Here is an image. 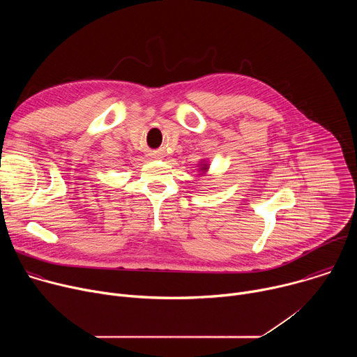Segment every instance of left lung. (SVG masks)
<instances>
[{
  "label": "left lung",
  "instance_id": "1",
  "mask_svg": "<svg viewBox=\"0 0 357 357\" xmlns=\"http://www.w3.org/2000/svg\"><path fill=\"white\" fill-rule=\"evenodd\" d=\"M203 162V161H202ZM209 169V165L208 164H199V171L202 172H206Z\"/></svg>",
  "mask_w": 357,
  "mask_h": 357
}]
</instances>
